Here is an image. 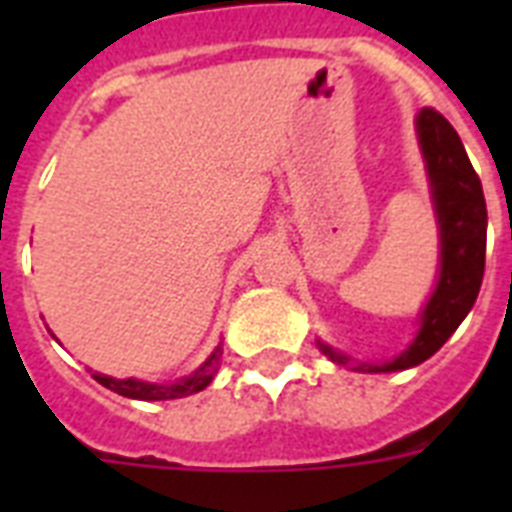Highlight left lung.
<instances>
[{
    "label": "left lung",
    "mask_w": 512,
    "mask_h": 512,
    "mask_svg": "<svg viewBox=\"0 0 512 512\" xmlns=\"http://www.w3.org/2000/svg\"><path fill=\"white\" fill-rule=\"evenodd\" d=\"M414 127L438 223V279L428 303L422 305L417 335L396 358L382 364L356 361L316 340L332 364L348 366L353 372H401L428 361L468 316L484 281L486 201L481 180L465 154L460 135L438 111L422 108Z\"/></svg>",
    "instance_id": "obj_1"
}]
</instances>
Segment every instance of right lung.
Returning <instances> with one entry per match:
<instances>
[{"label":"right lung","mask_w":512,"mask_h":512,"mask_svg":"<svg viewBox=\"0 0 512 512\" xmlns=\"http://www.w3.org/2000/svg\"><path fill=\"white\" fill-rule=\"evenodd\" d=\"M55 337V335H52ZM220 358H223V342H217V348L207 356V361L193 369L188 377H180L175 382H146L135 380V377H127V380H116V377H108V374L95 372L92 377L103 385V388L114 390L124 398H135V401H170V398H183L199 393L212 382V377L217 374V366H220Z\"/></svg>","instance_id":"right-lung-1"}]
</instances>
